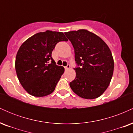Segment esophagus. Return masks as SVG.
Listing matches in <instances>:
<instances>
[{
    "label": "esophagus",
    "instance_id": "34e87169",
    "mask_svg": "<svg viewBox=\"0 0 133 133\" xmlns=\"http://www.w3.org/2000/svg\"><path fill=\"white\" fill-rule=\"evenodd\" d=\"M69 68H70V65H68L67 66L65 67V70H68Z\"/></svg>",
    "mask_w": 133,
    "mask_h": 133
}]
</instances>
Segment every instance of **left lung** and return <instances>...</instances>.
<instances>
[{"label":"left lung","mask_w":133,"mask_h":133,"mask_svg":"<svg viewBox=\"0 0 133 133\" xmlns=\"http://www.w3.org/2000/svg\"><path fill=\"white\" fill-rule=\"evenodd\" d=\"M65 35L74 49L76 78L69 83L75 94L87 99L99 97L110 84L114 71V59L108 45L101 38L86 29Z\"/></svg>","instance_id":"left-lung-1"}]
</instances>
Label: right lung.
<instances>
[{"mask_svg": "<svg viewBox=\"0 0 133 133\" xmlns=\"http://www.w3.org/2000/svg\"><path fill=\"white\" fill-rule=\"evenodd\" d=\"M67 41L63 32L46 30L33 35L21 45L15 68L20 83L30 95L44 97L54 92L64 68L56 64L52 52L57 42Z\"/></svg>", "mask_w": 133, "mask_h": 133, "instance_id": "obj_1", "label": "right lung"}]
</instances>
